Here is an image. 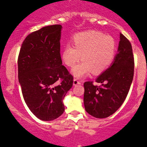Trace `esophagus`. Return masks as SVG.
<instances>
[{
  "label": "esophagus",
  "mask_w": 147,
  "mask_h": 147,
  "mask_svg": "<svg viewBox=\"0 0 147 147\" xmlns=\"http://www.w3.org/2000/svg\"><path fill=\"white\" fill-rule=\"evenodd\" d=\"M81 84V82H80L78 80H77V79H74V80H73V85L77 86V85H78V84Z\"/></svg>",
  "instance_id": "obj_1"
}]
</instances>
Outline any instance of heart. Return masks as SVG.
<instances>
[{"label":"heart","instance_id":"heart-1","mask_svg":"<svg viewBox=\"0 0 147 147\" xmlns=\"http://www.w3.org/2000/svg\"><path fill=\"white\" fill-rule=\"evenodd\" d=\"M74 47L67 44L62 52V59L68 67H72L74 76L82 78L91 72L98 75L106 70L113 61L116 42L110 35L98 31H87L75 34L72 38Z\"/></svg>","mask_w":147,"mask_h":147}]
</instances>
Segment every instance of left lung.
Segmentation results:
<instances>
[{
    "instance_id": "8db88e82",
    "label": "left lung",
    "mask_w": 147,
    "mask_h": 147,
    "mask_svg": "<svg viewBox=\"0 0 147 147\" xmlns=\"http://www.w3.org/2000/svg\"><path fill=\"white\" fill-rule=\"evenodd\" d=\"M118 53L111 67L94 82L84 83V104L86 112L97 118H105L113 114L121 106L129 92L134 76L132 45L120 34Z\"/></svg>"
}]
</instances>
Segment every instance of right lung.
Returning a JSON list of instances; mask_svg holds the SVG:
<instances>
[{
  "mask_svg": "<svg viewBox=\"0 0 147 147\" xmlns=\"http://www.w3.org/2000/svg\"><path fill=\"white\" fill-rule=\"evenodd\" d=\"M61 24L46 26L25 38L18 56V79L23 98L32 113L44 121L60 117L63 100L73 77L62 65Z\"/></svg>",
  "mask_w": 147,
  "mask_h": 147,
  "instance_id": "obj_1",
  "label": "right lung"
}]
</instances>
